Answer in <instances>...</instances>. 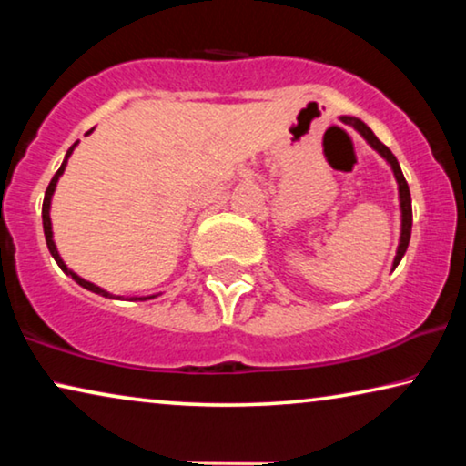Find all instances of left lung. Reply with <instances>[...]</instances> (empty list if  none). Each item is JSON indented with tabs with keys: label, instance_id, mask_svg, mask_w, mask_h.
<instances>
[{
	"label": "left lung",
	"instance_id": "obj_1",
	"mask_svg": "<svg viewBox=\"0 0 466 466\" xmlns=\"http://www.w3.org/2000/svg\"><path fill=\"white\" fill-rule=\"evenodd\" d=\"M341 120H343V123L352 125L356 131H360L362 137H365L367 142L371 144L373 148L378 150L380 155L384 157L388 163L392 165L394 177H397V182H399L400 212H403V231H400V244H399V250H397V258H394V267H397V265L400 263V258H403V254L407 252V246H410V238H411V220H413V218H411V195H410V187H407L405 176H403V171H400V165H399V161H397V157L392 155L388 146H384V144L380 142L378 137H375V133H373L371 129H369V127H367L365 123H362V120L352 118V116H343Z\"/></svg>",
	"mask_w": 466,
	"mask_h": 466
}]
</instances>
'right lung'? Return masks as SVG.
Listing matches in <instances>:
<instances>
[{
	"mask_svg": "<svg viewBox=\"0 0 466 466\" xmlns=\"http://www.w3.org/2000/svg\"><path fill=\"white\" fill-rule=\"evenodd\" d=\"M91 133V131H88ZM78 144V142H76ZM74 144V146H76ZM74 146L72 148L67 150V155H66V161H63V165L59 167V171H56V174L53 176V180H50V184H48V188H46V195H44V203H42V222H44V235H46V246H48V250H50V254H53V258L56 260V265L61 267L63 271L66 273H69V276H72L76 282H78L82 289H86V290H93V292H97V295H104V297H112V295H107L106 290H101L99 286H95V284H91V282H86V279H82L80 276H76L74 271H69L67 267H66V263H63L61 260V257H59V252H56V248H55V241H53V228H50V216H48V209H50V197H53V193H55V187H56V180H59V176L63 174V169H66V163H67V158H69V155H72V150H74ZM148 299H152V297H148Z\"/></svg>",
	"mask_w": 466,
	"mask_h": 466,
	"instance_id": "add662e5",
	"label": "right lung"
}]
</instances>
